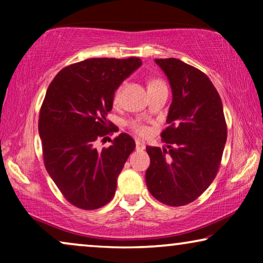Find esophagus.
<instances>
[{"label": "esophagus", "instance_id": "obj_1", "mask_svg": "<svg viewBox=\"0 0 263 263\" xmlns=\"http://www.w3.org/2000/svg\"><path fill=\"white\" fill-rule=\"evenodd\" d=\"M135 143H136V149L138 151H143L146 148V145H145V142L143 141H141V140H135Z\"/></svg>", "mask_w": 263, "mask_h": 263}]
</instances>
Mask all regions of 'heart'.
<instances>
[{"instance_id":"b5f03b06","label":"heart","mask_w":263,"mask_h":263,"mask_svg":"<svg viewBox=\"0 0 263 263\" xmlns=\"http://www.w3.org/2000/svg\"><path fill=\"white\" fill-rule=\"evenodd\" d=\"M159 84H164V82L161 80H157V79H156V80H152L149 82L148 87H152V86H156V85H159ZM120 96H121V88L118 87L116 91H115V95H114V103L115 104H117L118 102H120ZM128 127L132 132H134L135 134L141 135V136L147 135V134H148V132H149L148 127H147V125L143 123L141 120H138V118H136V120L129 121L128 122Z\"/></svg>"}]
</instances>
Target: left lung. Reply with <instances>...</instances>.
Instances as JSON below:
<instances>
[{
  "instance_id": "obj_1",
  "label": "left lung",
  "mask_w": 263,
  "mask_h": 263,
  "mask_svg": "<svg viewBox=\"0 0 263 263\" xmlns=\"http://www.w3.org/2000/svg\"><path fill=\"white\" fill-rule=\"evenodd\" d=\"M170 82L172 103L161 132L167 148L146 147L149 193L167 206L196 200L213 182L224 152L228 128L219 93L210 78L177 59L156 60Z\"/></svg>"
}]
</instances>
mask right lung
<instances>
[{"instance_id":"1","label":"right lung","mask_w":263,"mask_h":263,"mask_svg":"<svg viewBox=\"0 0 263 263\" xmlns=\"http://www.w3.org/2000/svg\"><path fill=\"white\" fill-rule=\"evenodd\" d=\"M141 64L139 57L88 59L63 68L48 87L38 122L44 165L75 207L97 210L112 200L135 141L122 133L102 151L96 141L115 132L106 120L115 91Z\"/></svg>"}]
</instances>
